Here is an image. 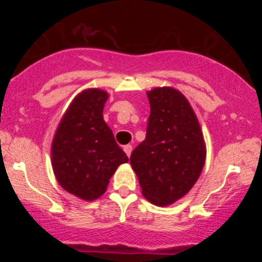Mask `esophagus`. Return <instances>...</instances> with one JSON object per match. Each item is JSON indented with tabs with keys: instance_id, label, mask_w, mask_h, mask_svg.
<instances>
[{
	"instance_id": "esophagus-1",
	"label": "esophagus",
	"mask_w": 262,
	"mask_h": 262,
	"mask_svg": "<svg viewBox=\"0 0 262 262\" xmlns=\"http://www.w3.org/2000/svg\"><path fill=\"white\" fill-rule=\"evenodd\" d=\"M132 150H133V147L130 146V144H126V146H124V152L126 153V156H130L132 155Z\"/></svg>"
}]
</instances>
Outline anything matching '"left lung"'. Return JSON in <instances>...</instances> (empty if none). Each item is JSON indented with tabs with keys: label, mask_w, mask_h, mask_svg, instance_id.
<instances>
[{
	"label": "left lung",
	"mask_w": 262,
	"mask_h": 262,
	"mask_svg": "<svg viewBox=\"0 0 262 262\" xmlns=\"http://www.w3.org/2000/svg\"><path fill=\"white\" fill-rule=\"evenodd\" d=\"M150 105L146 139L132 152L130 165L142 194L158 207L184 198L199 179L207 146L189 100L173 87L147 91Z\"/></svg>",
	"instance_id": "left-lung-1"
}]
</instances>
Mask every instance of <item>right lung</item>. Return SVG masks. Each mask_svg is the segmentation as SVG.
Instances as JSON below:
<instances>
[{"label": "right lung", "mask_w": 262, "mask_h": 262, "mask_svg": "<svg viewBox=\"0 0 262 262\" xmlns=\"http://www.w3.org/2000/svg\"><path fill=\"white\" fill-rule=\"evenodd\" d=\"M109 94L101 89L80 92L63 114L52 142V167L60 186L84 202L106 191L116 168L129 161L104 120Z\"/></svg>", "instance_id": "obj_1"}]
</instances>
